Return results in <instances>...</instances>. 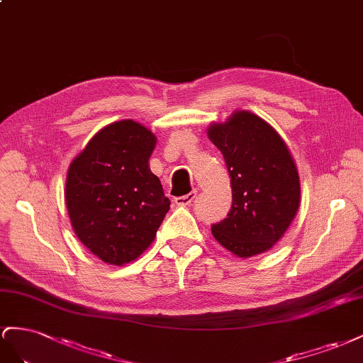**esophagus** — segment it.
<instances>
[{"mask_svg":"<svg viewBox=\"0 0 363 363\" xmlns=\"http://www.w3.org/2000/svg\"><path fill=\"white\" fill-rule=\"evenodd\" d=\"M196 194H198V193L191 191V193L185 194V196H179V198H174V203L178 205V206H189L196 199Z\"/></svg>","mask_w":363,"mask_h":363,"instance_id":"34e87169","label":"esophagus"}]
</instances>
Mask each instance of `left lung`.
Returning a JSON list of instances; mask_svg holds the SVG:
<instances>
[{
    "label": "left lung",
    "mask_w": 363,
    "mask_h": 363,
    "mask_svg": "<svg viewBox=\"0 0 363 363\" xmlns=\"http://www.w3.org/2000/svg\"><path fill=\"white\" fill-rule=\"evenodd\" d=\"M208 138L223 155L233 205L211 226L214 239L240 258L262 254L281 239L301 198L295 161L278 132L250 111L210 124Z\"/></svg>",
    "instance_id": "1"
}]
</instances>
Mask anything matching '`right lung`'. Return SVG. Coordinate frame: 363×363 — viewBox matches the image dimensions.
<instances>
[{
	"label": "right lung",
	"mask_w": 363,
	"mask_h": 363,
	"mask_svg": "<svg viewBox=\"0 0 363 363\" xmlns=\"http://www.w3.org/2000/svg\"><path fill=\"white\" fill-rule=\"evenodd\" d=\"M157 137L133 120L108 124L72 160L65 202L79 240L101 262L123 266L153 242L170 208L149 167Z\"/></svg>",
	"instance_id": "right-lung-1"
}]
</instances>
